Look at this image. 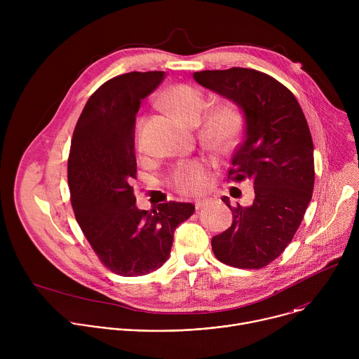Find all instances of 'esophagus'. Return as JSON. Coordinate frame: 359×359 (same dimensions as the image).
I'll return each instance as SVG.
<instances>
[{"label":"esophagus","mask_w":359,"mask_h":359,"mask_svg":"<svg viewBox=\"0 0 359 359\" xmlns=\"http://www.w3.org/2000/svg\"><path fill=\"white\" fill-rule=\"evenodd\" d=\"M209 203H210V200H209V198H203V200H197V201L194 203V208H196L197 210H200V209H203V208H206Z\"/></svg>","instance_id":"obj_1"}]
</instances>
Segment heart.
<instances>
[{"label": "heart", "instance_id": "b5f03b06", "mask_svg": "<svg viewBox=\"0 0 359 359\" xmlns=\"http://www.w3.org/2000/svg\"><path fill=\"white\" fill-rule=\"evenodd\" d=\"M165 102L187 125H196L208 107L204 92L193 85L179 83L165 93ZM244 125V115L234 100H223L213 105L201 122V139L216 150L230 149L238 139ZM143 119L136 123V147L142 149L140 130ZM209 166L203 161H191L179 165L172 176V186L183 194H198L208 186Z\"/></svg>", "mask_w": 359, "mask_h": 359}]
</instances>
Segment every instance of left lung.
I'll list each match as a JSON object with an SVG mask.
<instances>
[{"instance_id": "8db88e82", "label": "left lung", "mask_w": 359, "mask_h": 359, "mask_svg": "<svg viewBox=\"0 0 359 359\" xmlns=\"http://www.w3.org/2000/svg\"><path fill=\"white\" fill-rule=\"evenodd\" d=\"M204 88L234 100L244 115L243 140L227 180H252L248 208L231 206V226L212 238L216 259L259 270L274 262L297 233L314 190V144L292 92L273 76L248 68L193 74Z\"/></svg>"}]
</instances>
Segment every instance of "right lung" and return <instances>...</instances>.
<instances>
[{
  "instance_id": "obj_1",
  "label": "right lung",
  "mask_w": 359,
  "mask_h": 359,
  "mask_svg": "<svg viewBox=\"0 0 359 359\" xmlns=\"http://www.w3.org/2000/svg\"><path fill=\"white\" fill-rule=\"evenodd\" d=\"M165 76L163 71L129 72L100 85L71 142L68 184L75 219L100 263L122 277L162 267L176 227L194 212L191 203L172 200L153 210L136 208V114Z\"/></svg>"
}]
</instances>
